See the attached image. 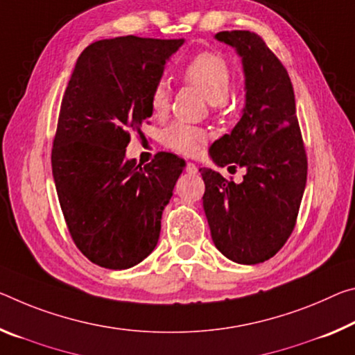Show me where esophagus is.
<instances>
[{
    "label": "esophagus",
    "instance_id": "obj_1",
    "mask_svg": "<svg viewBox=\"0 0 355 355\" xmlns=\"http://www.w3.org/2000/svg\"><path fill=\"white\" fill-rule=\"evenodd\" d=\"M187 172L188 173H198V166H196L194 162H188V164H187Z\"/></svg>",
    "mask_w": 355,
    "mask_h": 355
}]
</instances>
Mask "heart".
<instances>
[{"instance_id": "heart-1", "label": "heart", "mask_w": 355, "mask_h": 355, "mask_svg": "<svg viewBox=\"0 0 355 355\" xmlns=\"http://www.w3.org/2000/svg\"><path fill=\"white\" fill-rule=\"evenodd\" d=\"M183 76L184 80L198 88L210 104H221L229 96L232 78H230L226 61L221 56L208 52L194 56L184 67ZM150 103L155 114H164L168 105L164 82L157 83L155 87ZM161 140L167 148L177 151V153L194 156L204 147L208 140V134L200 128L175 121L162 131Z\"/></svg>"}]
</instances>
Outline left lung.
Returning <instances> with one entry per match:
<instances>
[{"label": "left lung", "mask_w": 355, "mask_h": 355, "mask_svg": "<svg viewBox=\"0 0 355 355\" xmlns=\"http://www.w3.org/2000/svg\"><path fill=\"white\" fill-rule=\"evenodd\" d=\"M215 39L241 58L245 105L240 121L211 144L218 167L245 168L243 182H227L199 168L211 240L230 261L254 266L283 248L295 226L306 184V155L295 98L284 66L250 31H221Z\"/></svg>", "instance_id": "obj_1"}]
</instances>
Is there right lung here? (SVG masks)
<instances>
[{
  "label": "right lung",
  "mask_w": 355,
  "mask_h": 355,
  "mask_svg": "<svg viewBox=\"0 0 355 355\" xmlns=\"http://www.w3.org/2000/svg\"><path fill=\"white\" fill-rule=\"evenodd\" d=\"M184 39L123 36L78 56L60 110L52 173L67 229L96 266L126 270L156 248L161 218L187 162L128 159L129 132L153 115L151 93Z\"/></svg>",
  "instance_id": "right-lung-1"
}]
</instances>
